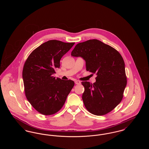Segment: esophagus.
<instances>
[{
	"mask_svg": "<svg viewBox=\"0 0 149 149\" xmlns=\"http://www.w3.org/2000/svg\"><path fill=\"white\" fill-rule=\"evenodd\" d=\"M75 83L76 84H80V83H81V82L80 81H79V80H75Z\"/></svg>",
	"mask_w": 149,
	"mask_h": 149,
	"instance_id": "34e87169",
	"label": "esophagus"
}]
</instances>
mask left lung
Segmentation results:
<instances>
[{
  "mask_svg": "<svg viewBox=\"0 0 149 149\" xmlns=\"http://www.w3.org/2000/svg\"><path fill=\"white\" fill-rule=\"evenodd\" d=\"M71 56L85 60L86 70L96 73L95 83L82 81L84 106L91 113L102 116L110 112L120 103L127 85L124 60L118 51L93 39L78 43Z\"/></svg>",
  "mask_w": 149,
  "mask_h": 149,
  "instance_id": "left-lung-1",
  "label": "left lung"
}]
</instances>
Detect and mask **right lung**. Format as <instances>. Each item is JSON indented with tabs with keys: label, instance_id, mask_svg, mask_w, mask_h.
I'll return each mask as SVG.
<instances>
[{
	"label": "right lung",
	"instance_id": "add662e5",
	"mask_svg": "<svg viewBox=\"0 0 149 149\" xmlns=\"http://www.w3.org/2000/svg\"><path fill=\"white\" fill-rule=\"evenodd\" d=\"M74 44L49 40L33 50L24 64L22 77L25 95L39 113L52 115L59 111L74 86L71 80L53 76L60 68L61 57Z\"/></svg>",
	"mask_w": 149,
	"mask_h": 149
}]
</instances>
